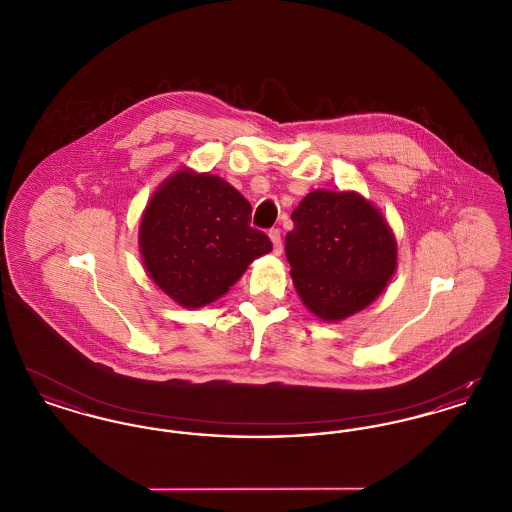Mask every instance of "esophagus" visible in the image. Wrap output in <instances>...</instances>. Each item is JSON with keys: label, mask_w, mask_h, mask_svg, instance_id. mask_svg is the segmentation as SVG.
I'll return each instance as SVG.
<instances>
[{"label": "esophagus", "mask_w": 512, "mask_h": 512, "mask_svg": "<svg viewBox=\"0 0 512 512\" xmlns=\"http://www.w3.org/2000/svg\"><path fill=\"white\" fill-rule=\"evenodd\" d=\"M268 236H270V242H272V247H274V253L280 255V253H282V236H280V230H278V228H272V230L268 232Z\"/></svg>", "instance_id": "34e87169"}]
</instances>
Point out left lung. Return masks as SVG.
Instances as JSON below:
<instances>
[{"label":"left lung","instance_id":"obj_1","mask_svg":"<svg viewBox=\"0 0 512 512\" xmlns=\"http://www.w3.org/2000/svg\"><path fill=\"white\" fill-rule=\"evenodd\" d=\"M286 257L301 301L322 320H341L370 305L397 267L388 222L353 192L317 190L292 213Z\"/></svg>","mask_w":512,"mask_h":512}]
</instances>
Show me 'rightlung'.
Returning <instances> with one entry per match:
<instances>
[{
  "instance_id": "right-lung-1",
  "label": "right lung",
  "mask_w": 512,
  "mask_h": 512,
  "mask_svg": "<svg viewBox=\"0 0 512 512\" xmlns=\"http://www.w3.org/2000/svg\"><path fill=\"white\" fill-rule=\"evenodd\" d=\"M251 205L213 174L178 171L153 194L140 224V251L153 282L182 307H203L268 253L249 226Z\"/></svg>"
}]
</instances>
